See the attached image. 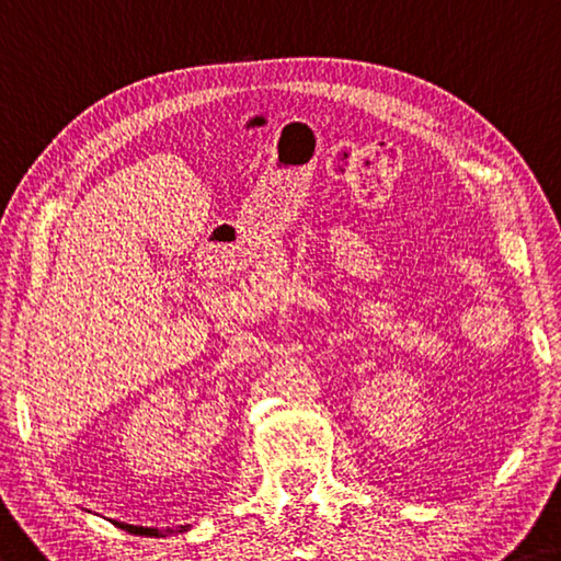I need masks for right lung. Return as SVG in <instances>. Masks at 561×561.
I'll return each mask as SVG.
<instances>
[{
    "label": "right lung",
    "mask_w": 561,
    "mask_h": 561,
    "mask_svg": "<svg viewBox=\"0 0 561 561\" xmlns=\"http://www.w3.org/2000/svg\"><path fill=\"white\" fill-rule=\"evenodd\" d=\"M122 529H129L131 535H149V537H162V535H174V531H186L190 529V524H184L180 529H149V527H135V524H122Z\"/></svg>",
    "instance_id": "right-lung-1"
}]
</instances>
